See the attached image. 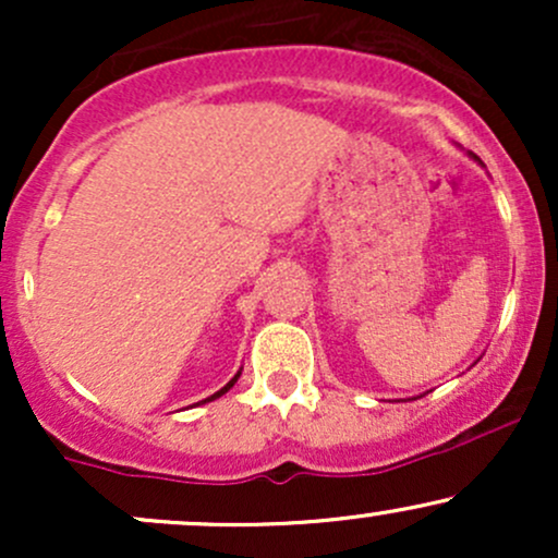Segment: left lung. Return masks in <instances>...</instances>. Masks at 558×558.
I'll use <instances>...</instances> for the list:
<instances>
[{"label":"left lung","mask_w":558,"mask_h":558,"mask_svg":"<svg viewBox=\"0 0 558 558\" xmlns=\"http://www.w3.org/2000/svg\"><path fill=\"white\" fill-rule=\"evenodd\" d=\"M470 157H472V159H477V157H475V155H470Z\"/></svg>","instance_id":"left-lung-1"}]
</instances>
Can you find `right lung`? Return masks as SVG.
<instances>
[{"mask_svg":"<svg viewBox=\"0 0 558 558\" xmlns=\"http://www.w3.org/2000/svg\"><path fill=\"white\" fill-rule=\"evenodd\" d=\"M239 377H241V369H239V373H235L233 377H230V380H228V383H226V386H222L220 390H217V393H213V396H209V399H204L202 403H207V401H215V399H220V396H222V393H228V390H230V388H233V386H235V383H239Z\"/></svg>","mask_w":558,"mask_h":558,"instance_id":"add662e5","label":"right lung"}]
</instances>
